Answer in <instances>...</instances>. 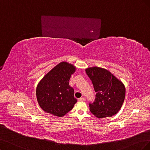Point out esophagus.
Wrapping results in <instances>:
<instances>
[{
    "label": "esophagus",
    "instance_id": "esophagus-1",
    "mask_svg": "<svg viewBox=\"0 0 150 150\" xmlns=\"http://www.w3.org/2000/svg\"><path fill=\"white\" fill-rule=\"evenodd\" d=\"M85 100V99L84 98H79V99H78L79 101H84Z\"/></svg>",
    "mask_w": 150,
    "mask_h": 150
}]
</instances>
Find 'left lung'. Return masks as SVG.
I'll list each match as a JSON object with an SVG mask.
<instances>
[{"label":"left lung","mask_w":150,"mask_h":150,"mask_svg":"<svg viewBox=\"0 0 150 150\" xmlns=\"http://www.w3.org/2000/svg\"><path fill=\"white\" fill-rule=\"evenodd\" d=\"M85 70L96 93L95 101L89 104L91 112L98 119L115 115L124 101L125 88L123 83L101 67H92Z\"/></svg>","instance_id":"obj_1"}]
</instances>
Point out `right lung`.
<instances>
[{
  "instance_id": "obj_1",
  "label": "right lung",
  "mask_w": 150,
  "mask_h": 150,
  "mask_svg": "<svg viewBox=\"0 0 150 150\" xmlns=\"http://www.w3.org/2000/svg\"><path fill=\"white\" fill-rule=\"evenodd\" d=\"M75 70L74 65L61 62L39 82L36 97L44 111L62 117L74 108L77 99L74 97V88L69 85V80Z\"/></svg>"
}]
</instances>
